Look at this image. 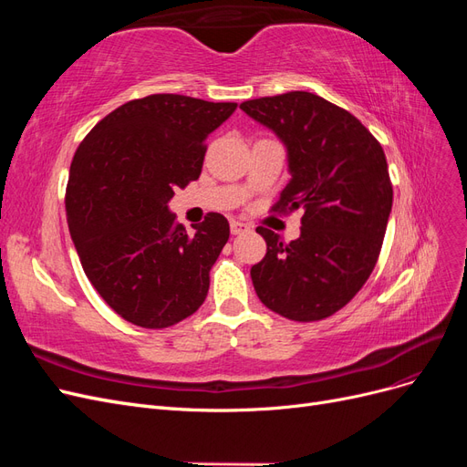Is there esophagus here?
I'll use <instances>...</instances> for the list:
<instances>
[{
	"instance_id": "1",
	"label": "esophagus",
	"mask_w": 467,
	"mask_h": 467,
	"mask_svg": "<svg viewBox=\"0 0 467 467\" xmlns=\"http://www.w3.org/2000/svg\"><path fill=\"white\" fill-rule=\"evenodd\" d=\"M230 230H232V234H234V235H239V234L247 232V230H249V225H247V223H244V222L232 220V223H230Z\"/></svg>"
}]
</instances>
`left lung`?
<instances>
[{
	"label": "left lung",
	"mask_w": 467,
	"mask_h": 467,
	"mask_svg": "<svg viewBox=\"0 0 467 467\" xmlns=\"http://www.w3.org/2000/svg\"><path fill=\"white\" fill-rule=\"evenodd\" d=\"M286 148L290 181L273 210H302L300 237L257 228L266 255L251 266L259 300L294 321L347 306L372 275L393 202L378 140L348 110L307 91L239 105Z\"/></svg>",
	"instance_id": "8db88e82"
}]
</instances>
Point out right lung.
<instances>
[{"mask_svg":"<svg viewBox=\"0 0 467 467\" xmlns=\"http://www.w3.org/2000/svg\"><path fill=\"white\" fill-rule=\"evenodd\" d=\"M235 107L150 95L112 110L79 144L66 191L69 235L89 282L126 321L163 329L202 306L230 223L210 212L189 235L169 201L199 179L206 138Z\"/></svg>","mask_w":467,"mask_h":467,"instance_id":"add662e5","label":"right lung"}]
</instances>
